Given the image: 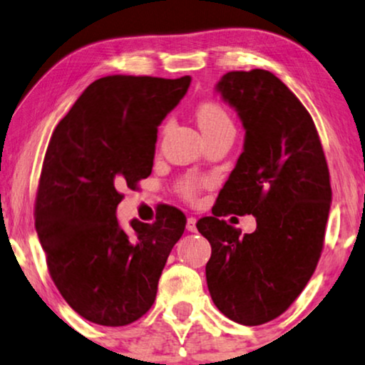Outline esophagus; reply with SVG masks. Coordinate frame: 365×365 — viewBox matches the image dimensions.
<instances>
[{
    "label": "esophagus",
    "mask_w": 365,
    "mask_h": 365,
    "mask_svg": "<svg viewBox=\"0 0 365 365\" xmlns=\"http://www.w3.org/2000/svg\"><path fill=\"white\" fill-rule=\"evenodd\" d=\"M196 222H197V219L194 217V216H189V217H187L186 229H187L189 232H196V231H197V227H196Z\"/></svg>",
    "instance_id": "esophagus-1"
}]
</instances>
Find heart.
<instances>
[{
    "label": "heart",
    "instance_id": "1",
    "mask_svg": "<svg viewBox=\"0 0 365 365\" xmlns=\"http://www.w3.org/2000/svg\"><path fill=\"white\" fill-rule=\"evenodd\" d=\"M194 114H196V121L206 138H211L214 134L224 131H234L232 119L229 116L227 109L221 103L212 101V99L199 103ZM176 187L184 199L194 201L204 187V179L196 176H186L178 182Z\"/></svg>",
    "mask_w": 365,
    "mask_h": 365
}]
</instances>
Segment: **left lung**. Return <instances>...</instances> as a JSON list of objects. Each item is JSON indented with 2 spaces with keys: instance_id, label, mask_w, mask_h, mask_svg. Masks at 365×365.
Here are the masks:
<instances>
[{
  "instance_id": "obj_1",
  "label": "left lung",
  "mask_w": 365,
  "mask_h": 365,
  "mask_svg": "<svg viewBox=\"0 0 365 365\" xmlns=\"http://www.w3.org/2000/svg\"><path fill=\"white\" fill-rule=\"evenodd\" d=\"M217 91L237 109L244 151L212 207L197 221L211 244L207 287L224 316L261 326L286 312L316 271L331 209L321 138L296 94L266 69L226 73ZM252 213L240 234L220 217Z\"/></svg>"
}]
</instances>
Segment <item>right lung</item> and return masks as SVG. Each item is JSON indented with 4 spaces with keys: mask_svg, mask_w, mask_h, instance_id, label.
<instances>
[{
    "mask_svg": "<svg viewBox=\"0 0 365 365\" xmlns=\"http://www.w3.org/2000/svg\"><path fill=\"white\" fill-rule=\"evenodd\" d=\"M191 78H99L84 89L49 139L39 176L34 226L49 276L73 311L99 326L143 317L186 216L166 206L153 224L119 227L123 187L153 171L158 126Z\"/></svg>",
    "mask_w": 365,
    "mask_h": 365,
    "instance_id": "add662e5",
    "label": "right lung"
}]
</instances>
